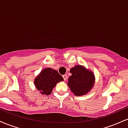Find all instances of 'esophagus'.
Segmentation results:
<instances>
[{"mask_svg": "<svg viewBox=\"0 0 128 128\" xmlns=\"http://www.w3.org/2000/svg\"><path fill=\"white\" fill-rule=\"evenodd\" d=\"M62 77H63V78H64V80H67V74H64V75H62Z\"/></svg>", "mask_w": 128, "mask_h": 128, "instance_id": "1", "label": "esophagus"}]
</instances>
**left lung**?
Returning <instances> with one entry per match:
<instances>
[{"label":"left lung","instance_id":"8db88e82","mask_svg":"<svg viewBox=\"0 0 128 128\" xmlns=\"http://www.w3.org/2000/svg\"><path fill=\"white\" fill-rule=\"evenodd\" d=\"M72 75L67 85L75 96L86 94L92 88L95 82L93 73L82 66H75L70 69Z\"/></svg>","mask_w":128,"mask_h":128}]
</instances>
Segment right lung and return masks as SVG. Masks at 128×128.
<instances>
[{"mask_svg": "<svg viewBox=\"0 0 128 128\" xmlns=\"http://www.w3.org/2000/svg\"><path fill=\"white\" fill-rule=\"evenodd\" d=\"M64 80L56 70L51 68H46L42 70L36 78L34 85L36 88L43 95H49L56 84Z\"/></svg>", "mask_w": 128, "mask_h": 128, "instance_id": "add662e5", "label": "right lung"}]
</instances>
